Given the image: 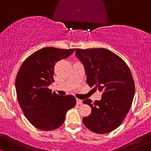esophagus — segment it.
Wrapping results in <instances>:
<instances>
[{
    "label": "esophagus",
    "mask_w": 151,
    "mask_h": 151,
    "mask_svg": "<svg viewBox=\"0 0 151 151\" xmlns=\"http://www.w3.org/2000/svg\"><path fill=\"white\" fill-rule=\"evenodd\" d=\"M76 102H77V104H82V100H80V99H76Z\"/></svg>",
    "instance_id": "esophagus-1"
}]
</instances>
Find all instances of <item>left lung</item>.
Masks as SVG:
<instances>
[{"label":"left lung","instance_id":"1","mask_svg":"<svg viewBox=\"0 0 151 151\" xmlns=\"http://www.w3.org/2000/svg\"><path fill=\"white\" fill-rule=\"evenodd\" d=\"M76 55L83 64L86 82L102 91V99L93 104L86 99L84 104L91 113L83 117L85 127L96 133H110L121 124L131 109L135 95V83L124 61L108 49H76Z\"/></svg>","mask_w":151,"mask_h":151}]
</instances>
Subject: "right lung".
<instances>
[{"instance_id":"obj_1","label":"right lung","mask_w":151,"mask_h":151,"mask_svg":"<svg viewBox=\"0 0 151 151\" xmlns=\"http://www.w3.org/2000/svg\"><path fill=\"white\" fill-rule=\"evenodd\" d=\"M75 49L45 47L29 55L22 64L16 78L18 104L26 118L42 131L56 129L66 113L76 104L75 97L52 93L48 86L54 82V65Z\"/></svg>"}]
</instances>
